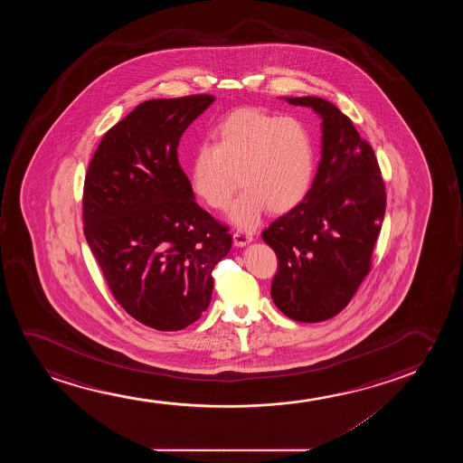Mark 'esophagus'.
<instances>
[{
	"label": "esophagus",
	"instance_id": "obj_1",
	"mask_svg": "<svg viewBox=\"0 0 463 463\" xmlns=\"http://www.w3.org/2000/svg\"><path fill=\"white\" fill-rule=\"evenodd\" d=\"M232 241H234L235 247H247L248 243H251V241H253V237L247 234V232L237 231V232H234V235H232Z\"/></svg>",
	"mask_w": 463,
	"mask_h": 463
}]
</instances>
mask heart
Here are the masks:
<instances>
[{"instance_id": "b5f03b06", "label": "heart", "mask_w": 463, "mask_h": 463, "mask_svg": "<svg viewBox=\"0 0 463 463\" xmlns=\"http://www.w3.org/2000/svg\"><path fill=\"white\" fill-rule=\"evenodd\" d=\"M212 139L194 152L191 190L210 209L224 210L241 178L245 190L228 215L237 228L253 229L267 209L286 213L308 196L317 150L302 121L239 109L213 129Z\"/></svg>"}]
</instances>
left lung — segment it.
Listing matches in <instances>:
<instances>
[{
    "instance_id": "obj_1",
    "label": "left lung",
    "mask_w": 463,
    "mask_h": 463,
    "mask_svg": "<svg viewBox=\"0 0 463 463\" xmlns=\"http://www.w3.org/2000/svg\"><path fill=\"white\" fill-rule=\"evenodd\" d=\"M321 118V161L308 196L262 232L279 258L273 302L298 323H319L349 304L370 270L386 212L373 148L353 121L317 96L283 98Z\"/></svg>"
}]
</instances>
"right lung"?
Here are the masks:
<instances>
[{
  "instance_id": "add662e5",
  "label": "right lung",
  "mask_w": 463,
  "mask_h": 463,
  "mask_svg": "<svg viewBox=\"0 0 463 463\" xmlns=\"http://www.w3.org/2000/svg\"><path fill=\"white\" fill-rule=\"evenodd\" d=\"M210 95L142 102L104 134L83 188L85 239L117 302L139 323L180 330L207 310L232 237L201 209L178 165Z\"/></svg>"
}]
</instances>
